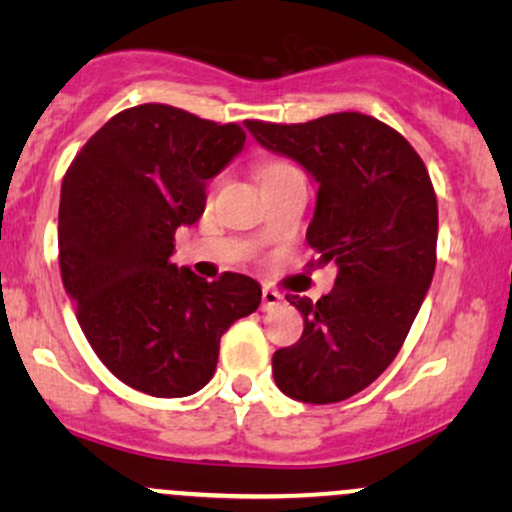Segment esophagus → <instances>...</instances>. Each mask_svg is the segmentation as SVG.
Segmentation results:
<instances>
[{"instance_id":"esophagus-1","label":"esophagus","mask_w":512,"mask_h":512,"mask_svg":"<svg viewBox=\"0 0 512 512\" xmlns=\"http://www.w3.org/2000/svg\"><path fill=\"white\" fill-rule=\"evenodd\" d=\"M281 301H284V296H281L279 291H274L272 286H264V289H262V310H274Z\"/></svg>"}]
</instances>
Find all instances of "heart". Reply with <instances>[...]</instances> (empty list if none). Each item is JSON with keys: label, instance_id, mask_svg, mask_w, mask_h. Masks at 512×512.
I'll list each match as a JSON object with an SVG mask.
<instances>
[{"label": "heart", "instance_id": "obj_1", "mask_svg": "<svg viewBox=\"0 0 512 512\" xmlns=\"http://www.w3.org/2000/svg\"><path fill=\"white\" fill-rule=\"evenodd\" d=\"M281 166H286V163H267V166L262 168V173H269V170H276V168H281Z\"/></svg>", "mask_w": 512, "mask_h": 512}]
</instances>
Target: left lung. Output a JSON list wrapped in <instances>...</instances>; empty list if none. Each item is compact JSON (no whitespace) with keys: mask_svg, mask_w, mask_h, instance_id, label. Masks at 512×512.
I'll use <instances>...</instances> for the list:
<instances>
[{"mask_svg":"<svg viewBox=\"0 0 512 512\" xmlns=\"http://www.w3.org/2000/svg\"><path fill=\"white\" fill-rule=\"evenodd\" d=\"M245 127L317 182L305 240L317 264H337L332 293L317 303L286 296L305 327L274 354V383L298 402H342L395 361L424 303L436 269V192L414 146L370 115Z\"/></svg>","mask_w":512,"mask_h":512,"instance_id":"left-lung-1","label":"left lung"}]
</instances>
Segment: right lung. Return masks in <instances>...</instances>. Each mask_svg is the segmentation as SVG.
I'll return each instance as SVG.
<instances>
[{"mask_svg": "<svg viewBox=\"0 0 512 512\" xmlns=\"http://www.w3.org/2000/svg\"><path fill=\"white\" fill-rule=\"evenodd\" d=\"M243 144L236 122L146 103L105 122L62 180L64 291L105 368L151 397L202 390L223 332L262 301L250 276L226 272L209 284L170 262L175 231L199 221L207 182Z\"/></svg>", "mask_w": 512, "mask_h": 512, "instance_id": "add662e5", "label": "right lung"}]
</instances>
